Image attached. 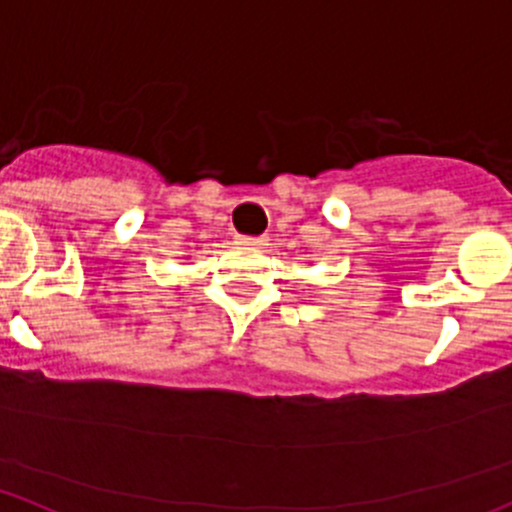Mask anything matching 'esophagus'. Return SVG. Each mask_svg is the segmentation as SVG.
Segmentation results:
<instances>
[{"instance_id": "obj_1", "label": "esophagus", "mask_w": 512, "mask_h": 512, "mask_svg": "<svg viewBox=\"0 0 512 512\" xmlns=\"http://www.w3.org/2000/svg\"><path fill=\"white\" fill-rule=\"evenodd\" d=\"M240 242V245H245V247H265L267 245V238L265 235H260V238H250V235H238V238H235Z\"/></svg>"}]
</instances>
